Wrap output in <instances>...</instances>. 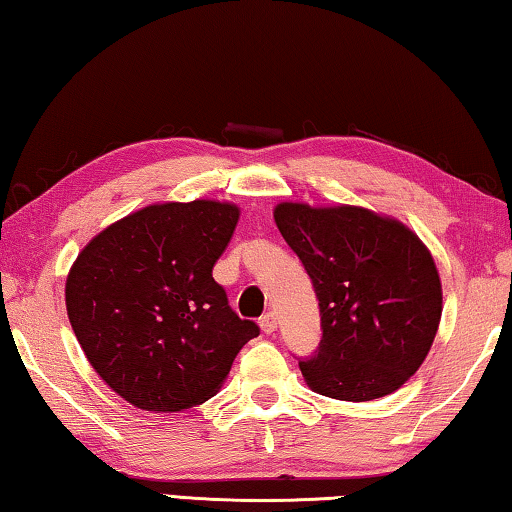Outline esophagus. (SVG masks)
I'll list each match as a JSON object with an SVG mask.
<instances>
[{
  "mask_svg": "<svg viewBox=\"0 0 512 512\" xmlns=\"http://www.w3.org/2000/svg\"><path fill=\"white\" fill-rule=\"evenodd\" d=\"M259 327H262L264 334H273L277 329V316L273 314V311H268V314H264L262 318H259Z\"/></svg>",
  "mask_w": 512,
  "mask_h": 512,
  "instance_id": "obj_1",
  "label": "esophagus"
}]
</instances>
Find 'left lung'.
Returning a JSON list of instances; mask_svg holds the SVG:
<instances>
[{
  "label": "left lung",
  "mask_w": 512,
  "mask_h": 512,
  "mask_svg": "<svg viewBox=\"0 0 512 512\" xmlns=\"http://www.w3.org/2000/svg\"><path fill=\"white\" fill-rule=\"evenodd\" d=\"M277 230L300 257L320 307L311 391L345 402L391 395L422 366L443 314L429 248L404 223L357 205L280 203Z\"/></svg>",
  "instance_id": "obj_1"
}]
</instances>
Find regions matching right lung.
Segmentation results:
<instances>
[{"mask_svg": "<svg viewBox=\"0 0 512 512\" xmlns=\"http://www.w3.org/2000/svg\"><path fill=\"white\" fill-rule=\"evenodd\" d=\"M237 221L232 203L149 205L99 232L69 268L76 339L99 377L137 409L176 413L207 402L259 334L212 277Z\"/></svg>", "mask_w": 512, "mask_h": 512, "instance_id": "obj_1", "label": "right lung"}]
</instances>
